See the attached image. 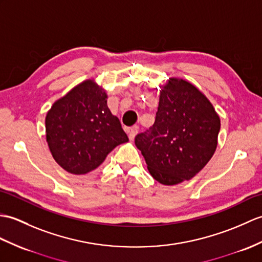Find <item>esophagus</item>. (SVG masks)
Wrapping results in <instances>:
<instances>
[{
  "instance_id": "obj_1",
  "label": "esophagus",
  "mask_w": 262,
  "mask_h": 262,
  "mask_svg": "<svg viewBox=\"0 0 262 262\" xmlns=\"http://www.w3.org/2000/svg\"><path fill=\"white\" fill-rule=\"evenodd\" d=\"M137 132H138L137 126H134V127H132V128L127 129V133H128L129 139H134V138H135V136L137 135Z\"/></svg>"
}]
</instances>
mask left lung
Returning <instances> with one entry per match:
<instances>
[{"mask_svg": "<svg viewBox=\"0 0 262 262\" xmlns=\"http://www.w3.org/2000/svg\"><path fill=\"white\" fill-rule=\"evenodd\" d=\"M220 118L209 99L183 79L169 78L155 123L135 137L153 178L175 185L194 178L213 156Z\"/></svg>", "mask_w": 262, "mask_h": 262, "instance_id": "left-lung-1", "label": "left lung"}]
</instances>
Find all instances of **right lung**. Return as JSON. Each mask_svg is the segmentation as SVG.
I'll return each instance as SVG.
<instances>
[{
	"instance_id": "add662e5",
	"label": "right lung",
	"mask_w": 262,
	"mask_h": 262,
	"mask_svg": "<svg viewBox=\"0 0 262 262\" xmlns=\"http://www.w3.org/2000/svg\"><path fill=\"white\" fill-rule=\"evenodd\" d=\"M46 133L54 161L76 175L94 171L116 146L128 142L109 111L106 91L94 80L81 82L53 103Z\"/></svg>"
}]
</instances>
